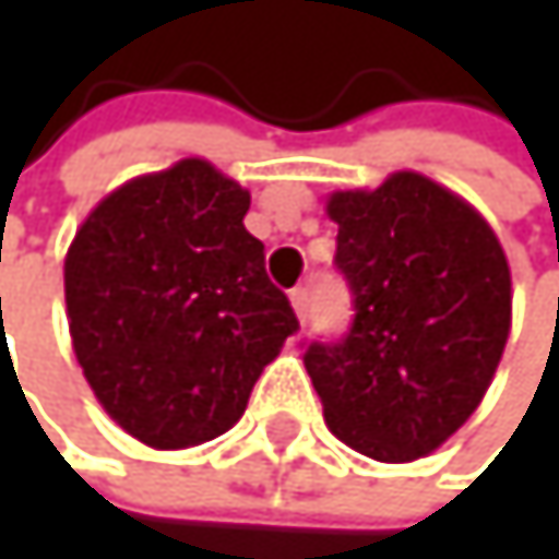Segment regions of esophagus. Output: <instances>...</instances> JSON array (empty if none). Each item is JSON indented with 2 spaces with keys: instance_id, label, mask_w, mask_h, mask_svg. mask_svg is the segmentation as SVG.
<instances>
[{
  "instance_id": "obj_1",
  "label": "esophagus",
  "mask_w": 559,
  "mask_h": 559,
  "mask_svg": "<svg viewBox=\"0 0 559 559\" xmlns=\"http://www.w3.org/2000/svg\"><path fill=\"white\" fill-rule=\"evenodd\" d=\"M292 308H295L298 318L308 314V288H292Z\"/></svg>"
}]
</instances>
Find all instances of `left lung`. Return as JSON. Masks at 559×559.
Returning a JSON list of instances; mask_svg holds the SVG:
<instances>
[{"label":"left lung","mask_w":559,"mask_h":559,"mask_svg":"<svg viewBox=\"0 0 559 559\" xmlns=\"http://www.w3.org/2000/svg\"><path fill=\"white\" fill-rule=\"evenodd\" d=\"M329 217L355 318L345 338L305 352L325 423L379 463L429 456L476 413L503 358L507 254L463 198L413 170L335 190Z\"/></svg>","instance_id":"8db88e82"}]
</instances>
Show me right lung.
<instances>
[{
  "instance_id": "right-lung-1",
  "label": "right lung",
  "mask_w": 559,
  "mask_h": 559,
  "mask_svg": "<svg viewBox=\"0 0 559 559\" xmlns=\"http://www.w3.org/2000/svg\"><path fill=\"white\" fill-rule=\"evenodd\" d=\"M248 207L238 180L187 157L103 198L67 251L76 361L110 419L154 449L227 432L298 332Z\"/></svg>"
}]
</instances>
